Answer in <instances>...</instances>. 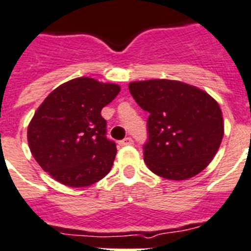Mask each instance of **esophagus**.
<instances>
[{"label": "esophagus", "mask_w": 251, "mask_h": 251, "mask_svg": "<svg viewBox=\"0 0 251 251\" xmlns=\"http://www.w3.org/2000/svg\"><path fill=\"white\" fill-rule=\"evenodd\" d=\"M134 143V140H132V138H130V136H126L125 139L120 140V146H130V144Z\"/></svg>", "instance_id": "obj_1"}]
</instances>
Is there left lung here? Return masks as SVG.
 Listing matches in <instances>:
<instances>
[{
  "mask_svg": "<svg viewBox=\"0 0 251 251\" xmlns=\"http://www.w3.org/2000/svg\"><path fill=\"white\" fill-rule=\"evenodd\" d=\"M147 120L144 161L151 172L184 180L210 164L223 138L218 103L205 91L172 79H148L129 85Z\"/></svg>",
  "mask_w": 251,
  "mask_h": 251,
  "instance_id": "1",
  "label": "left lung"
}]
</instances>
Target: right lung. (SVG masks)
I'll return each instance as SVG.
<instances>
[{
  "label": "right lung",
  "instance_id": "obj_1",
  "mask_svg": "<svg viewBox=\"0 0 251 251\" xmlns=\"http://www.w3.org/2000/svg\"><path fill=\"white\" fill-rule=\"evenodd\" d=\"M119 93V85L79 77L56 87L38 107L28 126V144L55 180L78 188L109 173L117 148L107 138L100 112Z\"/></svg>",
  "mask_w": 251,
  "mask_h": 251
}]
</instances>
